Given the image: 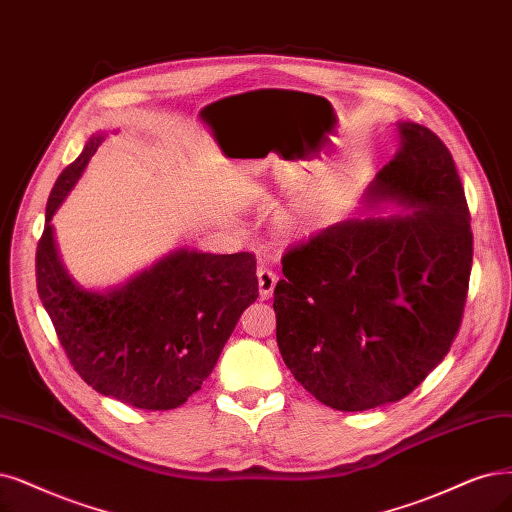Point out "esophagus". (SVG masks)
Instances as JSON below:
<instances>
[{
	"instance_id": "34e87169",
	"label": "esophagus",
	"mask_w": 512,
	"mask_h": 512,
	"mask_svg": "<svg viewBox=\"0 0 512 512\" xmlns=\"http://www.w3.org/2000/svg\"><path fill=\"white\" fill-rule=\"evenodd\" d=\"M257 282H259V295H261V299H270L272 293H274L276 282H278V276L270 268L259 266L257 268Z\"/></svg>"
}]
</instances>
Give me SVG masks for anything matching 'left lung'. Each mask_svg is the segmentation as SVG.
Here are the masks:
<instances>
[{
  "label": "left lung",
  "mask_w": 512,
  "mask_h": 512,
  "mask_svg": "<svg viewBox=\"0 0 512 512\" xmlns=\"http://www.w3.org/2000/svg\"><path fill=\"white\" fill-rule=\"evenodd\" d=\"M399 151L365 194L369 211L282 257L274 289L282 361L316 401L367 411L405 399L458 335L472 268L464 187L426 126L399 122Z\"/></svg>",
  "instance_id": "8db88e82"
}]
</instances>
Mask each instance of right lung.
Returning <instances> with one entry per match:
<instances>
[{
	"label": "right lung",
	"mask_w": 512,
	"mask_h": 512,
	"mask_svg": "<svg viewBox=\"0 0 512 512\" xmlns=\"http://www.w3.org/2000/svg\"><path fill=\"white\" fill-rule=\"evenodd\" d=\"M103 139V132L92 135L52 187L35 255L37 293L88 386L137 409H175L200 390L240 314L259 297L255 255L179 249L120 287L78 285L50 221Z\"/></svg>",
	"instance_id": "obj_1"
}]
</instances>
